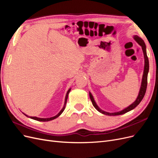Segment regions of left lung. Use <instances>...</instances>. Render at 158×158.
I'll list each match as a JSON object with an SVG mask.
<instances>
[{
  "label": "left lung",
  "mask_w": 158,
  "mask_h": 158,
  "mask_svg": "<svg viewBox=\"0 0 158 158\" xmlns=\"http://www.w3.org/2000/svg\"><path fill=\"white\" fill-rule=\"evenodd\" d=\"M134 39H135L136 41L138 44L142 47V51H143V53H144V61H145L144 74H143V76H142V84H141V87H140V89L139 94H138V95L136 99L135 100V102L132 103L131 105H130V106L127 107V108L121 110V111H118V112L109 113V112L103 111V110L101 109L98 106V105H97L96 103H95L92 94L89 93V98H90L91 101H92V103L93 104L94 107L95 109H96L99 112L102 113L104 114H106V115H109V116L120 115V114H125V113H126L128 111H131L132 109H135L138 106V105L141 102V101L142 100L143 98H144V95L146 94V88H147V84H148V71H149V60H148V58L147 53H146V45L144 44V41H143L140 37H139L137 35H135V36H134Z\"/></svg>",
  "instance_id": "8db88e82"
}]
</instances>
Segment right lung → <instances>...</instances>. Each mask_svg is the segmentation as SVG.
<instances>
[{"instance_id":"1","label":"right lung","mask_w":158,"mask_h":158,"mask_svg":"<svg viewBox=\"0 0 158 158\" xmlns=\"http://www.w3.org/2000/svg\"><path fill=\"white\" fill-rule=\"evenodd\" d=\"M70 88L68 90V92H67V93H66V97H65V101H64V106H63V109H62L60 111H59V113L57 114H56L55 116H53V117H49V118H40V117H30V118H32V119H34V120H36V121H51V120H53V119H55V118H57L58 117L60 114L63 113V111H64V109H65V106H66V101H67V98H68V95H69V92H70ZM24 114V113H23ZM26 116H27V117H28L27 115H26V114H24Z\"/></svg>"}]
</instances>
